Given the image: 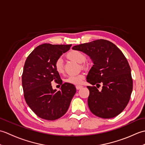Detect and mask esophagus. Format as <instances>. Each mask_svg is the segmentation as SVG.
<instances>
[{
	"mask_svg": "<svg viewBox=\"0 0 145 145\" xmlns=\"http://www.w3.org/2000/svg\"><path fill=\"white\" fill-rule=\"evenodd\" d=\"M82 88H83V86L82 85H76V90H80V89H81Z\"/></svg>",
	"mask_w": 145,
	"mask_h": 145,
	"instance_id": "1",
	"label": "esophagus"
}]
</instances>
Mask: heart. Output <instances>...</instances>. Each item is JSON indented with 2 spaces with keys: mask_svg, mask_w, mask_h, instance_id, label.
<instances>
[{
  "mask_svg": "<svg viewBox=\"0 0 145 145\" xmlns=\"http://www.w3.org/2000/svg\"><path fill=\"white\" fill-rule=\"evenodd\" d=\"M67 57L70 60H74L79 63H84L86 60V55L83 52L78 50H71L67 54ZM87 64H82V67L83 69H87ZM54 67L56 72L58 73H63L64 72V67L63 60L61 58H58L55 60L54 63ZM84 78V75L83 74H78L76 75L69 76L65 79L67 83L73 85L80 84Z\"/></svg>",
  "mask_w": 145,
  "mask_h": 145,
  "instance_id": "obj_1",
  "label": "heart"
}]
</instances>
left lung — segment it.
I'll list each match as a JSON object with an SVG mask.
<instances>
[{
  "label": "left lung",
  "mask_w": 145,
  "mask_h": 145,
  "mask_svg": "<svg viewBox=\"0 0 145 145\" xmlns=\"http://www.w3.org/2000/svg\"><path fill=\"white\" fill-rule=\"evenodd\" d=\"M93 62L87 76L90 94L88 105L91 113L102 118H112L123 112L133 90L131 69L122 52L108 40L99 39L73 46ZM103 84L99 91L97 85ZM97 85V88L94 85Z\"/></svg>",
  "instance_id": "8db88e82"
}]
</instances>
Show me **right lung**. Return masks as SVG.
<instances>
[{
  "instance_id": "obj_1",
  "label": "right lung",
  "mask_w": 145,
  "mask_h": 145,
  "mask_svg": "<svg viewBox=\"0 0 145 145\" xmlns=\"http://www.w3.org/2000/svg\"><path fill=\"white\" fill-rule=\"evenodd\" d=\"M72 45H39L27 58L24 67L22 82L27 104L40 118L55 120L64 115L76 93L74 85L62 84L54 63L65 53ZM54 81L61 85V90L52 88Z\"/></svg>"
}]
</instances>
